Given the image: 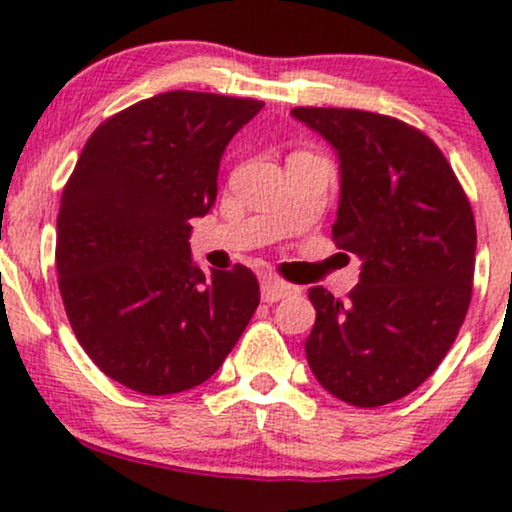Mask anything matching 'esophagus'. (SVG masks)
Wrapping results in <instances>:
<instances>
[{"label": "esophagus", "instance_id": "34e87169", "mask_svg": "<svg viewBox=\"0 0 512 512\" xmlns=\"http://www.w3.org/2000/svg\"><path fill=\"white\" fill-rule=\"evenodd\" d=\"M292 292H294V287L287 285V282H282V280H275V278L261 280V297H263V302H268V304L280 302V299L290 297Z\"/></svg>", "mask_w": 512, "mask_h": 512}]
</instances>
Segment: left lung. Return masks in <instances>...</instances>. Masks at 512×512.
<instances>
[{"label": "left lung", "instance_id": "1", "mask_svg": "<svg viewBox=\"0 0 512 512\" xmlns=\"http://www.w3.org/2000/svg\"><path fill=\"white\" fill-rule=\"evenodd\" d=\"M340 160L333 239L362 261L345 304L311 287L306 359L354 407L405 398L438 369L472 299L477 227L465 191L429 136L400 119L294 107Z\"/></svg>", "mask_w": 512, "mask_h": 512}]
</instances>
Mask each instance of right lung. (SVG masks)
<instances>
[{
    "mask_svg": "<svg viewBox=\"0 0 512 512\" xmlns=\"http://www.w3.org/2000/svg\"><path fill=\"white\" fill-rule=\"evenodd\" d=\"M261 100L170 90L102 122L57 215V273L76 340L112 381L172 395L208 381L261 294L246 266L206 275L189 220L218 196L227 143Z\"/></svg>",
    "mask_w": 512,
    "mask_h": 512,
    "instance_id": "obj_1",
    "label": "right lung"
}]
</instances>
